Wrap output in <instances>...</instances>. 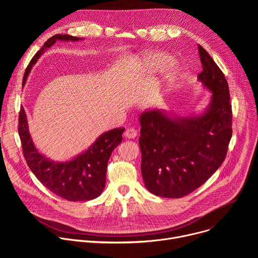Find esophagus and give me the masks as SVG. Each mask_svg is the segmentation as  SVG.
<instances>
[{
  "instance_id": "1",
  "label": "esophagus",
  "mask_w": 258,
  "mask_h": 258,
  "mask_svg": "<svg viewBox=\"0 0 258 258\" xmlns=\"http://www.w3.org/2000/svg\"><path fill=\"white\" fill-rule=\"evenodd\" d=\"M137 131L135 128H127L125 132H124V137L127 138V139H135L137 137Z\"/></svg>"
}]
</instances>
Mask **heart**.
<instances>
[{"mask_svg":"<svg viewBox=\"0 0 258 258\" xmlns=\"http://www.w3.org/2000/svg\"><path fill=\"white\" fill-rule=\"evenodd\" d=\"M173 61V58L165 53H151L146 55L141 63L146 67L152 71H158L161 69L166 68L167 66H169ZM176 71L174 70L173 75H175Z\"/></svg>","mask_w":258,"mask_h":258,"instance_id":"1","label":"heart"}]
</instances>
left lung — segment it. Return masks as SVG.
<instances>
[{
	"label": "left lung",
	"mask_w": 258,
	"mask_h": 258,
	"mask_svg": "<svg viewBox=\"0 0 258 258\" xmlns=\"http://www.w3.org/2000/svg\"><path fill=\"white\" fill-rule=\"evenodd\" d=\"M198 53V81L211 93L206 108L190 116L152 108L139 117L143 179L147 190L159 197L180 198L203 185L223 164L232 138L227 80L200 45Z\"/></svg>",
	"instance_id": "left-lung-1"
}]
</instances>
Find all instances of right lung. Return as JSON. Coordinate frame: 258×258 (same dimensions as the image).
Here are the masks:
<instances>
[{"instance_id": "add662e5", "label": "right lung", "mask_w": 258, "mask_h": 258, "mask_svg": "<svg viewBox=\"0 0 258 258\" xmlns=\"http://www.w3.org/2000/svg\"><path fill=\"white\" fill-rule=\"evenodd\" d=\"M85 39L69 34L52 36L29 62L23 77V84L26 83L32 66L57 41L79 42ZM123 132V127L105 132L79 155L66 161H54L35 147L23 107L19 112L18 133L27 165L48 190L69 201H88L102 194L106 182L108 160L112 151L121 143Z\"/></svg>"}]
</instances>
